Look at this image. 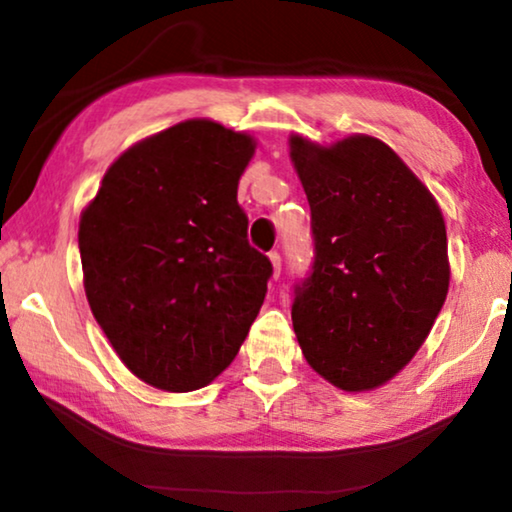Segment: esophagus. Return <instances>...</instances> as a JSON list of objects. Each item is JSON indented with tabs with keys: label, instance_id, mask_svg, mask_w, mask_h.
<instances>
[{
	"label": "esophagus",
	"instance_id": "esophagus-1",
	"mask_svg": "<svg viewBox=\"0 0 512 512\" xmlns=\"http://www.w3.org/2000/svg\"><path fill=\"white\" fill-rule=\"evenodd\" d=\"M270 261L272 270H275V277H279V272H282V256H279V251H270Z\"/></svg>",
	"mask_w": 512,
	"mask_h": 512
}]
</instances>
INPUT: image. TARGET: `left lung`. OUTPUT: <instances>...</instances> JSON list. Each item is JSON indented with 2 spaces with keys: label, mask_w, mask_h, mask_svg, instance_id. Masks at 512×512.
<instances>
[{
  "label": "left lung",
  "mask_w": 512,
  "mask_h": 512,
  "mask_svg": "<svg viewBox=\"0 0 512 512\" xmlns=\"http://www.w3.org/2000/svg\"><path fill=\"white\" fill-rule=\"evenodd\" d=\"M312 216L310 275L291 319L305 359L345 391L391 380L429 335L450 286L443 214L380 139L291 137Z\"/></svg>",
  "instance_id": "8db88e82"
}]
</instances>
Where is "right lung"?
I'll list each match as a JSON object with an SVG mask.
<instances>
[{"label": "right lung", "mask_w": 512, "mask_h": 512, "mask_svg": "<svg viewBox=\"0 0 512 512\" xmlns=\"http://www.w3.org/2000/svg\"><path fill=\"white\" fill-rule=\"evenodd\" d=\"M254 149L214 121L179 123L125 151L81 216L90 310L151 387H205L261 310L272 263L237 202Z\"/></svg>", "instance_id": "right-lung-1"}]
</instances>
